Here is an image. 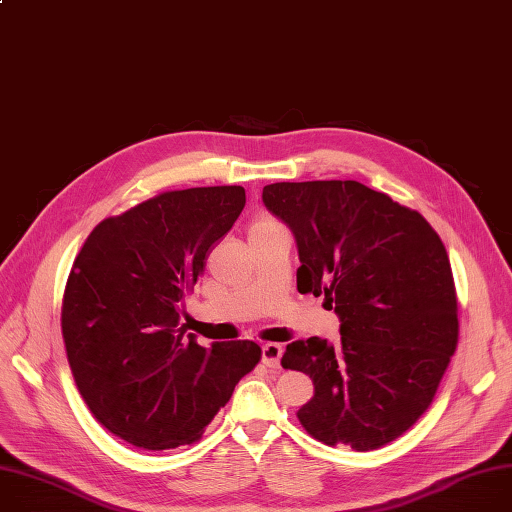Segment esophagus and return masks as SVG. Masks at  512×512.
<instances>
[{
	"instance_id": "34e87169",
	"label": "esophagus",
	"mask_w": 512,
	"mask_h": 512,
	"mask_svg": "<svg viewBox=\"0 0 512 512\" xmlns=\"http://www.w3.org/2000/svg\"><path fill=\"white\" fill-rule=\"evenodd\" d=\"M282 353H284V348L276 342H267V344L261 346V359L267 367H278L280 359H282Z\"/></svg>"
}]
</instances>
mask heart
<instances>
[{"label": "heart", "instance_id": "1", "mask_svg": "<svg viewBox=\"0 0 512 512\" xmlns=\"http://www.w3.org/2000/svg\"><path fill=\"white\" fill-rule=\"evenodd\" d=\"M274 228H282L278 222L270 220V218H259L253 226H251V232H263V230H274Z\"/></svg>", "mask_w": 512, "mask_h": 512}]
</instances>
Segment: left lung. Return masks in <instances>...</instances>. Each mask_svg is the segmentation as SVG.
I'll return each instance as SVG.
<instances>
[{
  "label": "left lung",
  "mask_w": 512,
  "mask_h": 512,
  "mask_svg": "<svg viewBox=\"0 0 512 512\" xmlns=\"http://www.w3.org/2000/svg\"><path fill=\"white\" fill-rule=\"evenodd\" d=\"M263 203L294 234L301 294H324L340 340H294L284 369L313 380L297 413L328 446L396 440L432 405L459 342L448 253L421 213L357 180L276 182Z\"/></svg>",
  "instance_id": "left-lung-1"
}]
</instances>
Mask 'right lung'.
<instances>
[{
	"instance_id": "add662e5",
	"label": "right lung",
	"mask_w": 512,
	"mask_h": 512,
	"mask_svg": "<svg viewBox=\"0 0 512 512\" xmlns=\"http://www.w3.org/2000/svg\"><path fill=\"white\" fill-rule=\"evenodd\" d=\"M245 201L242 186L161 193L95 226L74 259L62 303L68 363L95 419L132 446L197 442L261 359L251 340L205 348L180 319Z\"/></svg>"
}]
</instances>
